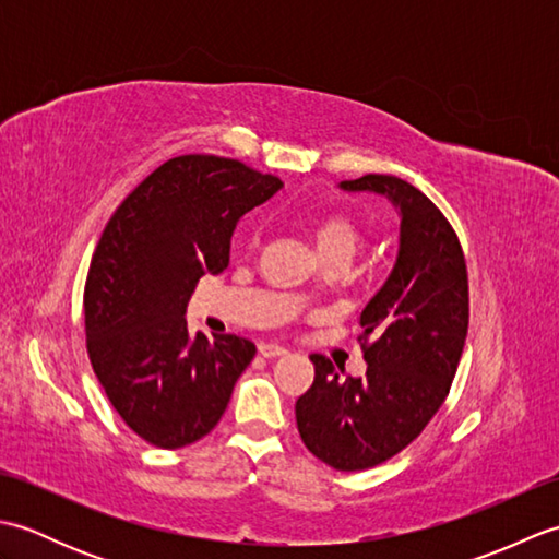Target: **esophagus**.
I'll return each mask as SVG.
<instances>
[{"instance_id":"34e87169","label":"esophagus","mask_w":559,"mask_h":559,"mask_svg":"<svg viewBox=\"0 0 559 559\" xmlns=\"http://www.w3.org/2000/svg\"><path fill=\"white\" fill-rule=\"evenodd\" d=\"M259 355H264V358H278V355H286V348L278 346V343H261Z\"/></svg>"}]
</instances>
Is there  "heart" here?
Instances as JSON below:
<instances>
[{"mask_svg": "<svg viewBox=\"0 0 559 559\" xmlns=\"http://www.w3.org/2000/svg\"><path fill=\"white\" fill-rule=\"evenodd\" d=\"M312 237L322 259L329 254H346L350 259L362 240V233L360 225L346 213H324L314 221Z\"/></svg>", "mask_w": 559, "mask_h": 559, "instance_id": "obj_1", "label": "heart"}]
</instances>
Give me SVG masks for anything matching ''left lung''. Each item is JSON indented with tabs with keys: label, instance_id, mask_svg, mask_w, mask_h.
<instances>
[{
	"label": "left lung",
	"instance_id": "1",
	"mask_svg": "<svg viewBox=\"0 0 559 559\" xmlns=\"http://www.w3.org/2000/svg\"><path fill=\"white\" fill-rule=\"evenodd\" d=\"M341 189L384 194L399 209V254L360 314L367 372L343 379L312 355L314 382L295 420L319 461L365 471L406 449L444 403L468 334V271L454 228L420 189L394 175H362Z\"/></svg>",
	"mask_w": 559,
	"mask_h": 559
}]
</instances>
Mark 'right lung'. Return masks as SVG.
<instances>
[{"label": "right lung", "mask_w": 559, "mask_h": 559, "mask_svg": "<svg viewBox=\"0 0 559 559\" xmlns=\"http://www.w3.org/2000/svg\"><path fill=\"white\" fill-rule=\"evenodd\" d=\"M281 187L240 160L177 156L105 225L83 288L86 348L112 408L148 444L209 435L252 362V341L192 334L185 312L197 281L228 266L237 221Z\"/></svg>", "instance_id": "add662e5"}]
</instances>
